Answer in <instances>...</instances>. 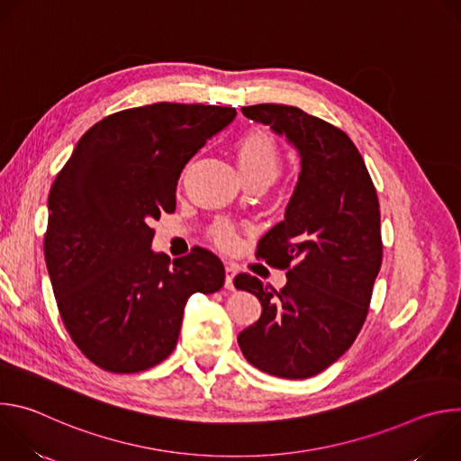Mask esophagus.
<instances>
[{
	"label": "esophagus",
	"mask_w": 461,
	"mask_h": 461,
	"mask_svg": "<svg viewBox=\"0 0 461 461\" xmlns=\"http://www.w3.org/2000/svg\"><path fill=\"white\" fill-rule=\"evenodd\" d=\"M237 274V267L233 265V262H226V279H224V286L228 290H233V277Z\"/></svg>",
	"instance_id": "1"
}]
</instances>
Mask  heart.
I'll return each mask as SVG.
<instances>
[{
  "instance_id": "obj_1",
  "label": "heart",
  "mask_w": 461,
  "mask_h": 461,
  "mask_svg": "<svg viewBox=\"0 0 461 461\" xmlns=\"http://www.w3.org/2000/svg\"><path fill=\"white\" fill-rule=\"evenodd\" d=\"M237 164L244 180L255 176H268L274 180L281 169L277 142L265 129H249L237 142ZM212 237L221 248H233L239 240L230 224H219Z\"/></svg>"
}]
</instances>
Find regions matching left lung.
Returning a JSON list of instances; mask_svg holds the SVG:
<instances>
[{
	"mask_svg": "<svg viewBox=\"0 0 461 461\" xmlns=\"http://www.w3.org/2000/svg\"><path fill=\"white\" fill-rule=\"evenodd\" d=\"M299 153L301 171L283 222L258 240L257 255L285 268L281 292L249 274L235 288L253 294L262 313L239 334L255 368L306 379L338 361L356 341L381 268L379 203L354 142L321 118L283 104L240 109Z\"/></svg>",
	"mask_w": 461,
	"mask_h": 461,
	"instance_id": "obj_1",
	"label": "left lung"
}]
</instances>
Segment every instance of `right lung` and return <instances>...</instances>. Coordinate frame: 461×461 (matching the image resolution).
Masks as SVG:
<instances>
[{
	"label": "right lung",
	"mask_w": 461,
	"mask_h": 461,
	"mask_svg": "<svg viewBox=\"0 0 461 461\" xmlns=\"http://www.w3.org/2000/svg\"><path fill=\"white\" fill-rule=\"evenodd\" d=\"M237 111L151 104L114 113L78 140L49 193L45 262L61 321L114 374L148 370L176 347L187 299L224 285L217 255L153 251L151 222L176 208L185 164Z\"/></svg>",
	"instance_id": "right-lung-1"
}]
</instances>
